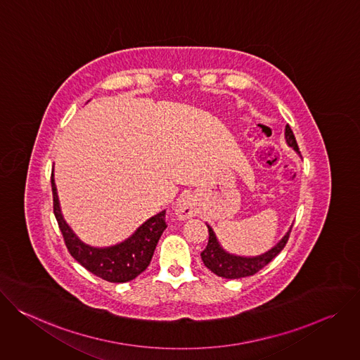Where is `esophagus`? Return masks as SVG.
Masks as SVG:
<instances>
[{"instance_id":"34e87169","label":"esophagus","mask_w":360,"mask_h":360,"mask_svg":"<svg viewBox=\"0 0 360 360\" xmlns=\"http://www.w3.org/2000/svg\"><path fill=\"white\" fill-rule=\"evenodd\" d=\"M175 214L179 219L185 221V219H189L192 217H195L196 214V208H195V203L192 200L191 196L185 195L182 198L178 199L176 205H175Z\"/></svg>"}]
</instances>
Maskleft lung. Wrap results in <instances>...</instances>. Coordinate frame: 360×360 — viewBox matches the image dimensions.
Returning <instances> with one entry per match:
<instances>
[{"label": "left lung", "mask_w": 360, "mask_h": 360, "mask_svg": "<svg viewBox=\"0 0 360 360\" xmlns=\"http://www.w3.org/2000/svg\"><path fill=\"white\" fill-rule=\"evenodd\" d=\"M285 138H286L288 145L292 146L296 152H299L295 135L289 125H286V128H285ZM207 226L210 231V240H208L207 248L200 252L202 262L215 275H218L221 278H226V279L246 278V276L255 275L256 272H259L264 266H266L274 258H276V256L281 253V250L285 248V245L289 239L290 231H292V226H290L288 233L278 242V245H275V248H272L266 253L259 255V256H253V258H245V256H236V255L228 253L219 245L214 229L210 225H207Z\"/></svg>", "instance_id": "left-lung-1"}]
</instances>
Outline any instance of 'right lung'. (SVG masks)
<instances>
[{
    "instance_id": "add662e5",
    "label": "right lung",
    "mask_w": 360,
    "mask_h": 360,
    "mask_svg": "<svg viewBox=\"0 0 360 360\" xmlns=\"http://www.w3.org/2000/svg\"><path fill=\"white\" fill-rule=\"evenodd\" d=\"M51 185H53L54 215L64 236V242L72 258L86 271L104 281L124 283L135 279L148 268L153 250L167 228L165 211L149 218L124 242L108 248H94L84 243L64 221L54 174L51 175Z\"/></svg>"
}]
</instances>
